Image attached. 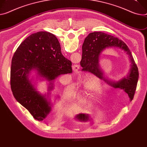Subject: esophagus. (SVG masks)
Returning a JSON list of instances; mask_svg holds the SVG:
<instances>
[{
	"mask_svg": "<svg viewBox=\"0 0 147 147\" xmlns=\"http://www.w3.org/2000/svg\"><path fill=\"white\" fill-rule=\"evenodd\" d=\"M80 69V65L74 64L73 65V70L74 72H76V73L79 72Z\"/></svg>",
	"mask_w": 147,
	"mask_h": 147,
	"instance_id": "34e87169",
	"label": "esophagus"
}]
</instances>
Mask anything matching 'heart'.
<instances>
[{
    "instance_id": "b5f03b06",
    "label": "heart",
    "mask_w": 147,
    "mask_h": 147,
    "mask_svg": "<svg viewBox=\"0 0 147 147\" xmlns=\"http://www.w3.org/2000/svg\"><path fill=\"white\" fill-rule=\"evenodd\" d=\"M97 81L96 78H85L82 80V83L84 86V91L83 93L82 94L78 95V100L79 101H81L83 100L84 98V96L86 95H90L92 97H94V96H97L98 94V91L96 90L93 89L92 87V84H94ZM65 95L66 97H67L70 99L74 98L76 96V93L74 90V87L72 85L69 86L65 88L64 91ZM87 102L91 101V97H88L86 100Z\"/></svg>"
}]
</instances>
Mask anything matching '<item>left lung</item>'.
<instances>
[{"instance_id": "8db88e82", "label": "left lung", "mask_w": 147, "mask_h": 147, "mask_svg": "<svg viewBox=\"0 0 147 147\" xmlns=\"http://www.w3.org/2000/svg\"><path fill=\"white\" fill-rule=\"evenodd\" d=\"M84 52L82 54L80 65L82 70L94 74L114 88H119L127 92L129 98H134L139 73L137 66L131 53L125 43L121 40L102 32H92L86 37L83 45ZM117 47L124 50L127 54L131 62L130 71L127 76L115 82L107 79L100 68L99 59L101 53L105 49Z\"/></svg>"}]
</instances>
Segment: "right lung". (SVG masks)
Instances as JSON below:
<instances>
[{"label": "right lung", "mask_w": 147, "mask_h": 147, "mask_svg": "<svg viewBox=\"0 0 147 147\" xmlns=\"http://www.w3.org/2000/svg\"><path fill=\"white\" fill-rule=\"evenodd\" d=\"M71 61L64 57L57 38L47 32H38L26 38L11 60L10 86L16 100L38 121H43L51 110L48 99L54 88V81L61 74L72 73ZM40 80L49 82L47 95H42L28 78L31 71Z\"/></svg>", "instance_id": "right-lung-1"}]
</instances>
